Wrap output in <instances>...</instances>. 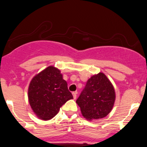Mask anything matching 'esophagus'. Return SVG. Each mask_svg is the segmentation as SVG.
<instances>
[{"label": "esophagus", "instance_id": "34e87169", "mask_svg": "<svg viewBox=\"0 0 147 147\" xmlns=\"http://www.w3.org/2000/svg\"><path fill=\"white\" fill-rule=\"evenodd\" d=\"M77 92H72V95H73V98L76 99L77 98Z\"/></svg>", "mask_w": 147, "mask_h": 147}]
</instances>
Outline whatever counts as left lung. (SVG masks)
Here are the masks:
<instances>
[{
	"instance_id": "left-lung-1",
	"label": "left lung",
	"mask_w": 147,
	"mask_h": 147,
	"mask_svg": "<svg viewBox=\"0 0 147 147\" xmlns=\"http://www.w3.org/2000/svg\"><path fill=\"white\" fill-rule=\"evenodd\" d=\"M115 99L112 84L104 73L99 72L87 81L76 102L82 115L88 120H92L106 117L112 110Z\"/></svg>"
}]
</instances>
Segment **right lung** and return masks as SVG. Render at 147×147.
Here are the masks:
<instances>
[{"label": "right lung", "instance_id": "add662e5", "mask_svg": "<svg viewBox=\"0 0 147 147\" xmlns=\"http://www.w3.org/2000/svg\"><path fill=\"white\" fill-rule=\"evenodd\" d=\"M28 99L35 114L40 119L48 120L58 113L67 101L73 99V96L60 70L49 66L32 79Z\"/></svg>", "mask_w": 147, "mask_h": 147}]
</instances>
